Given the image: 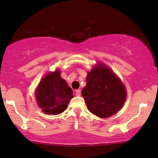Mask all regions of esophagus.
<instances>
[{
	"label": "esophagus",
	"mask_w": 158,
	"mask_h": 158,
	"mask_svg": "<svg viewBox=\"0 0 158 158\" xmlns=\"http://www.w3.org/2000/svg\"><path fill=\"white\" fill-rule=\"evenodd\" d=\"M76 95H77V96H79V95H81V90H80V89H77V90H76Z\"/></svg>",
	"instance_id": "esophagus-1"
}]
</instances>
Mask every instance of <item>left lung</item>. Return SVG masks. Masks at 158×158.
<instances>
[{
    "label": "left lung",
    "mask_w": 158,
    "mask_h": 158,
    "mask_svg": "<svg viewBox=\"0 0 158 158\" xmlns=\"http://www.w3.org/2000/svg\"><path fill=\"white\" fill-rule=\"evenodd\" d=\"M86 82L82 95L92 114L108 118L123 106L126 99L125 86L109 68L102 64L95 66L88 73Z\"/></svg>",
    "instance_id": "left-lung-1"
}]
</instances>
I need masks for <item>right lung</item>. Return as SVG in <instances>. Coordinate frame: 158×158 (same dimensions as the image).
<instances>
[{
  "instance_id": "add662e5",
  "label": "right lung",
  "mask_w": 158,
  "mask_h": 158,
  "mask_svg": "<svg viewBox=\"0 0 158 158\" xmlns=\"http://www.w3.org/2000/svg\"><path fill=\"white\" fill-rule=\"evenodd\" d=\"M73 92L59 70L49 73L41 80L36 92V101L46 114H58L67 108Z\"/></svg>"
}]
</instances>
